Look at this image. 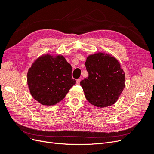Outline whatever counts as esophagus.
<instances>
[{
  "mask_svg": "<svg viewBox=\"0 0 154 154\" xmlns=\"http://www.w3.org/2000/svg\"><path fill=\"white\" fill-rule=\"evenodd\" d=\"M80 81H81V79H80V78L78 79V80H76V84H77V85H79V84H80Z\"/></svg>",
  "mask_w": 154,
  "mask_h": 154,
  "instance_id": "1",
  "label": "esophagus"
}]
</instances>
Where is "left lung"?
I'll list each match as a JSON object with an SVG mask.
<instances>
[{
	"label": "left lung",
	"instance_id": "obj_1",
	"mask_svg": "<svg viewBox=\"0 0 154 154\" xmlns=\"http://www.w3.org/2000/svg\"><path fill=\"white\" fill-rule=\"evenodd\" d=\"M85 65L88 76L80 85L87 101L100 108L114 104L125 85L119 62L108 54L99 53L88 56Z\"/></svg>",
	"mask_w": 154,
	"mask_h": 154
}]
</instances>
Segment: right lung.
Masks as SVG:
<instances>
[{
	"instance_id": "obj_1",
	"label": "right lung",
	"mask_w": 154,
	"mask_h": 154,
	"mask_svg": "<svg viewBox=\"0 0 154 154\" xmlns=\"http://www.w3.org/2000/svg\"><path fill=\"white\" fill-rule=\"evenodd\" d=\"M27 85L33 98L51 106L62 100L76 83L72 67L63 56L49 54L37 58L27 72Z\"/></svg>"
}]
</instances>
